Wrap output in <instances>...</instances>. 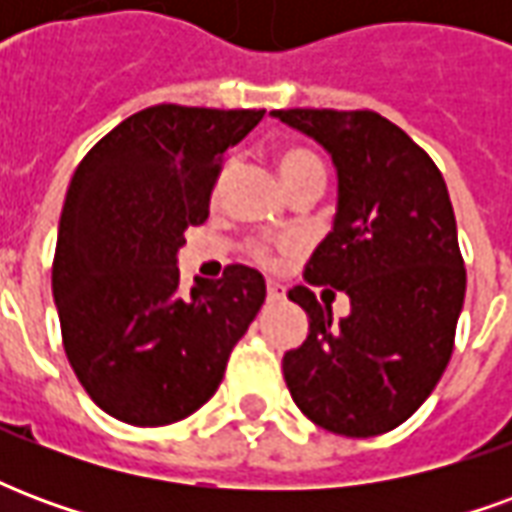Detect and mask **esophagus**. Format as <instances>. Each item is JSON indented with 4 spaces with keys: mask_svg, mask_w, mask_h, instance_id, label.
Segmentation results:
<instances>
[{
    "mask_svg": "<svg viewBox=\"0 0 512 512\" xmlns=\"http://www.w3.org/2000/svg\"><path fill=\"white\" fill-rule=\"evenodd\" d=\"M266 296H268V301L274 304V301H282V299H285V290H282V285H277V282H268Z\"/></svg>",
    "mask_w": 512,
    "mask_h": 512,
    "instance_id": "34e87169",
    "label": "esophagus"
}]
</instances>
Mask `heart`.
<instances>
[{
	"mask_svg": "<svg viewBox=\"0 0 512 512\" xmlns=\"http://www.w3.org/2000/svg\"><path fill=\"white\" fill-rule=\"evenodd\" d=\"M277 167L282 172V178L288 183V189H299L301 183H307V180H326V169H323V161L312 150L307 147H296L288 145L282 147L277 153ZM249 255L255 263L260 266H274V255H271V249L263 244H252L249 246Z\"/></svg>",
	"mask_w": 512,
	"mask_h": 512,
	"instance_id": "b5f03b06",
	"label": "heart"
}]
</instances>
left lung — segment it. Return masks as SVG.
<instances>
[{
    "label": "left lung",
    "mask_w": 512,
    "mask_h": 512,
    "mask_svg": "<svg viewBox=\"0 0 512 512\" xmlns=\"http://www.w3.org/2000/svg\"><path fill=\"white\" fill-rule=\"evenodd\" d=\"M332 153L337 216L290 301L310 315L285 354L296 406L321 428L367 439L395 430L439 384L455 345L466 268L447 183L411 136L370 109H277ZM310 284H332L352 315L331 323Z\"/></svg>",
    "instance_id": "8db88e82"
}]
</instances>
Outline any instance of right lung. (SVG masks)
Segmentation results:
<instances>
[{
  "label": "right lung",
  "mask_w": 512,
  "mask_h": 512,
  "mask_svg": "<svg viewBox=\"0 0 512 512\" xmlns=\"http://www.w3.org/2000/svg\"><path fill=\"white\" fill-rule=\"evenodd\" d=\"M263 115L150 106L73 172L51 290L73 373L120 422L158 428L205 406L266 301L263 277L238 263L178 296L183 233L208 219L227 147Z\"/></svg>",
  "instance_id": "obj_1"
}]
</instances>
